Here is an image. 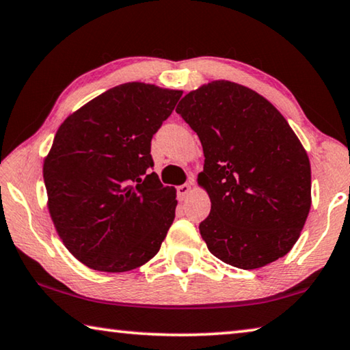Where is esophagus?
<instances>
[{"label":"esophagus","mask_w":350,"mask_h":350,"mask_svg":"<svg viewBox=\"0 0 350 350\" xmlns=\"http://www.w3.org/2000/svg\"><path fill=\"white\" fill-rule=\"evenodd\" d=\"M191 193V185L190 184H184V185H179L177 187V198L180 199V201H184V199L190 195Z\"/></svg>","instance_id":"esophagus-1"}]
</instances>
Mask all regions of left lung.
Here are the masks:
<instances>
[{
  "instance_id": "left-lung-1",
  "label": "left lung",
  "mask_w": 350,
  "mask_h": 350,
  "mask_svg": "<svg viewBox=\"0 0 350 350\" xmlns=\"http://www.w3.org/2000/svg\"><path fill=\"white\" fill-rule=\"evenodd\" d=\"M176 112L202 145L198 182L212 208L199 232L208 251L241 269L286 255L312 205L308 155L286 120L257 92L229 81L190 92Z\"/></svg>"
}]
</instances>
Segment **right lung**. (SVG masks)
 Wrapping results in <instances>:
<instances>
[{
	"label": "right lung",
	"instance_id": "right-lung-1",
	"mask_svg": "<svg viewBox=\"0 0 350 350\" xmlns=\"http://www.w3.org/2000/svg\"><path fill=\"white\" fill-rule=\"evenodd\" d=\"M180 96L127 82L59 127L43 163L48 208L66 249L88 268L124 273L162 246L177 201L152 173L151 140Z\"/></svg>",
	"mask_w": 350,
	"mask_h": 350
}]
</instances>
